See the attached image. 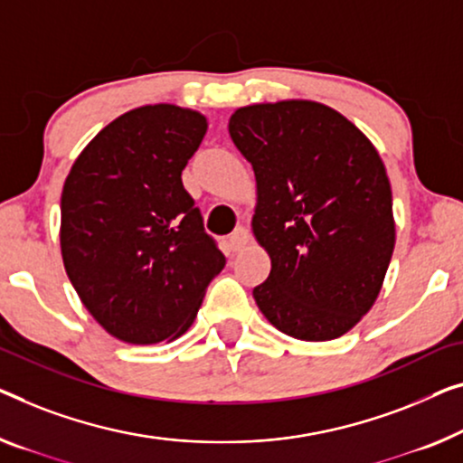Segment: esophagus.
Returning <instances> with one entry per match:
<instances>
[{
  "mask_svg": "<svg viewBox=\"0 0 463 463\" xmlns=\"http://www.w3.org/2000/svg\"><path fill=\"white\" fill-rule=\"evenodd\" d=\"M247 243H250V231H247L245 226H239V229H234V232L229 237L231 250L239 251V250H243Z\"/></svg>",
  "mask_w": 463,
  "mask_h": 463,
  "instance_id": "34e87169",
  "label": "esophagus"
}]
</instances>
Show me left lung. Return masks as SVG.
<instances>
[{
    "label": "left lung",
    "mask_w": 463,
    "mask_h": 463,
    "mask_svg": "<svg viewBox=\"0 0 463 463\" xmlns=\"http://www.w3.org/2000/svg\"><path fill=\"white\" fill-rule=\"evenodd\" d=\"M229 133L253 165L251 226L272 260L253 288L260 312L295 339H336L374 306L395 247L381 156L354 122L307 99L239 108Z\"/></svg>",
    "instance_id": "obj_1"
}]
</instances>
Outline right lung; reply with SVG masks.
I'll list each match as a JSON object with an SVG mask.
<instances>
[{"instance_id": "right-lung-1", "label": "right lung", "mask_w": 463, "mask_h": 463, "mask_svg": "<svg viewBox=\"0 0 463 463\" xmlns=\"http://www.w3.org/2000/svg\"><path fill=\"white\" fill-rule=\"evenodd\" d=\"M205 130V116L172 103L130 109L95 135L66 176V274L89 314L124 343L187 333L226 264L181 178Z\"/></svg>"}]
</instances>
